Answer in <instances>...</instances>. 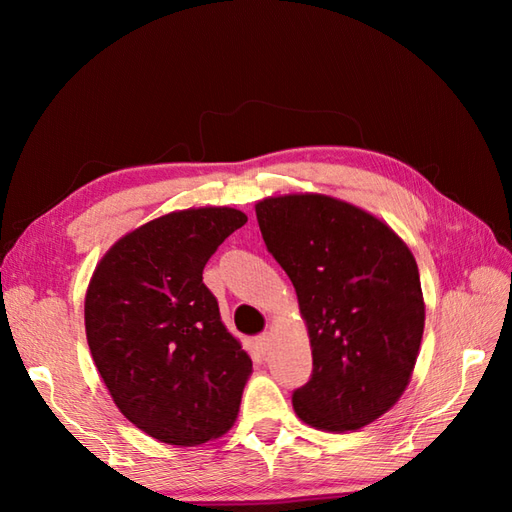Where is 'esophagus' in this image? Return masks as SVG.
Here are the masks:
<instances>
[{"instance_id": "34e87169", "label": "esophagus", "mask_w": 512, "mask_h": 512, "mask_svg": "<svg viewBox=\"0 0 512 512\" xmlns=\"http://www.w3.org/2000/svg\"><path fill=\"white\" fill-rule=\"evenodd\" d=\"M269 346H271V335H269V333L256 337V350H258L260 354H267V352H269Z\"/></svg>"}]
</instances>
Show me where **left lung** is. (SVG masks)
I'll use <instances>...</instances> for the list:
<instances>
[{"label": "left lung", "mask_w": 512, "mask_h": 512, "mask_svg": "<svg viewBox=\"0 0 512 512\" xmlns=\"http://www.w3.org/2000/svg\"><path fill=\"white\" fill-rule=\"evenodd\" d=\"M256 220L297 290L312 346L294 412L320 431L374 423L404 395L421 350L425 301L410 247L376 215L327 194L262 198Z\"/></svg>", "instance_id": "1"}]
</instances>
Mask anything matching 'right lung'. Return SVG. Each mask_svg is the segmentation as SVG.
Here are the masks:
<instances>
[{
	"instance_id": "right-lung-1",
	"label": "right lung",
	"mask_w": 512,
	"mask_h": 512,
	"mask_svg": "<svg viewBox=\"0 0 512 512\" xmlns=\"http://www.w3.org/2000/svg\"><path fill=\"white\" fill-rule=\"evenodd\" d=\"M247 222L232 207L170 211L111 245L85 294V333L119 412L164 444L235 425L252 359L222 322L203 269Z\"/></svg>"
}]
</instances>
